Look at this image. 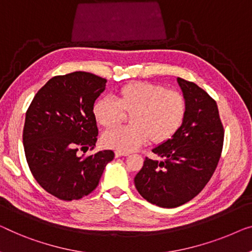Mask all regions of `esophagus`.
Wrapping results in <instances>:
<instances>
[{
	"instance_id": "esophagus-1",
	"label": "esophagus",
	"mask_w": 252,
	"mask_h": 252,
	"mask_svg": "<svg viewBox=\"0 0 252 252\" xmlns=\"http://www.w3.org/2000/svg\"><path fill=\"white\" fill-rule=\"evenodd\" d=\"M129 153H122V152H115V157H121V156H127Z\"/></svg>"
}]
</instances>
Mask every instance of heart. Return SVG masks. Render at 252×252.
I'll use <instances>...</instances> for the list:
<instances>
[{
    "label": "heart",
    "mask_w": 252,
    "mask_h": 252,
    "mask_svg": "<svg viewBox=\"0 0 252 252\" xmlns=\"http://www.w3.org/2000/svg\"><path fill=\"white\" fill-rule=\"evenodd\" d=\"M187 102L178 90L150 82H131L119 90L115 100L100 98L94 104L93 114L104 129L120 125L125 114L131 126L108 131L103 136L105 147L129 153L148 140L158 145L170 140L185 121Z\"/></svg>",
    "instance_id": "heart-1"
}]
</instances>
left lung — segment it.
<instances>
[{"instance_id":"obj_1","label":"left lung","mask_w":252,"mask_h":252,"mask_svg":"<svg viewBox=\"0 0 252 252\" xmlns=\"http://www.w3.org/2000/svg\"><path fill=\"white\" fill-rule=\"evenodd\" d=\"M187 102L185 121L170 140L152 152L162 160L146 157L134 176L142 198L163 208L179 207L204 189L215 172L224 142L219 107L204 89L178 78Z\"/></svg>"}]
</instances>
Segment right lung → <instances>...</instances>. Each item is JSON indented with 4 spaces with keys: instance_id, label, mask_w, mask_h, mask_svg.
I'll use <instances>...</instances> for the list:
<instances>
[{
    "instance_id": "right-lung-1",
    "label": "right lung",
    "mask_w": 252,
    "mask_h": 252,
    "mask_svg": "<svg viewBox=\"0 0 252 252\" xmlns=\"http://www.w3.org/2000/svg\"><path fill=\"white\" fill-rule=\"evenodd\" d=\"M106 79L89 72L50 79L30 103L22 141L30 172L45 191L61 200H78L98 186L112 150L79 155L95 148L98 129L93 114Z\"/></svg>"
}]
</instances>
